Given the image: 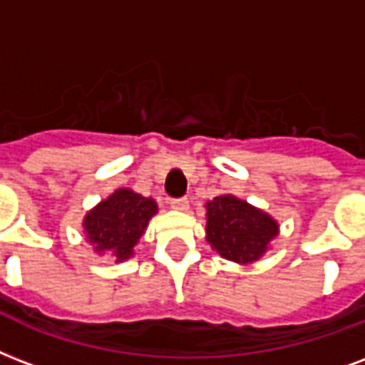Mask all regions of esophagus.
Listing matches in <instances>:
<instances>
[{"mask_svg": "<svg viewBox=\"0 0 365 365\" xmlns=\"http://www.w3.org/2000/svg\"><path fill=\"white\" fill-rule=\"evenodd\" d=\"M170 207L174 208V210H182V212H187L189 201H187V199H172Z\"/></svg>", "mask_w": 365, "mask_h": 365, "instance_id": "1", "label": "esophagus"}]
</instances>
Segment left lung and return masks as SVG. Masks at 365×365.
I'll return each instance as SVG.
<instances>
[{
  "mask_svg": "<svg viewBox=\"0 0 365 365\" xmlns=\"http://www.w3.org/2000/svg\"><path fill=\"white\" fill-rule=\"evenodd\" d=\"M205 208V239L220 257L232 262L252 264L260 260L279 233V224L274 216L235 195H218Z\"/></svg>",
  "mask_w": 365,
  "mask_h": 365,
  "instance_id": "1",
  "label": "left lung"
}]
</instances>
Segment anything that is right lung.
I'll list each match as a JSON object with an SVG mask.
<instances>
[{"mask_svg":"<svg viewBox=\"0 0 365 365\" xmlns=\"http://www.w3.org/2000/svg\"><path fill=\"white\" fill-rule=\"evenodd\" d=\"M157 212L155 199L120 187L86 212L83 235L97 255H108L115 262H124L133 257L135 245Z\"/></svg>","mask_w":365,"mask_h":365,"instance_id":"add662e5","label":"right lung"}]
</instances>
